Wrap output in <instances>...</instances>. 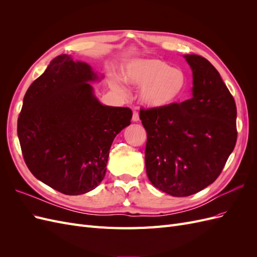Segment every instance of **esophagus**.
I'll list each match as a JSON object with an SVG mask.
<instances>
[{"label":"esophagus","mask_w":257,"mask_h":257,"mask_svg":"<svg viewBox=\"0 0 257 257\" xmlns=\"http://www.w3.org/2000/svg\"><path fill=\"white\" fill-rule=\"evenodd\" d=\"M132 120H133L134 122L139 121V113H138L137 110H134V111H133V116H132Z\"/></svg>","instance_id":"esophagus-1"}]
</instances>
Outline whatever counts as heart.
<instances>
[{
    "mask_svg": "<svg viewBox=\"0 0 257 257\" xmlns=\"http://www.w3.org/2000/svg\"><path fill=\"white\" fill-rule=\"evenodd\" d=\"M130 83L143 87L141 97L149 107L162 108L173 105L181 98L186 89V75L158 59H145L133 62L125 71Z\"/></svg>",
    "mask_w": 257,
    "mask_h": 257,
    "instance_id": "1",
    "label": "heart"
}]
</instances>
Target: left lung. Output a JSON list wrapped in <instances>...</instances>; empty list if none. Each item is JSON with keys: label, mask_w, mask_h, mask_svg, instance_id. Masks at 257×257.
I'll use <instances>...</instances> for the list:
<instances>
[{"label": "left lung", "mask_w": 257, "mask_h": 257, "mask_svg": "<svg viewBox=\"0 0 257 257\" xmlns=\"http://www.w3.org/2000/svg\"><path fill=\"white\" fill-rule=\"evenodd\" d=\"M184 58L193 71V96L167 107H142L139 113L148 178L177 197L214 182L237 142L236 103L219 72L204 57Z\"/></svg>", "instance_id": "obj_1"}]
</instances>
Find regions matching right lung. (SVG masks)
Listing matches in <instances>:
<instances>
[{
  "label": "right lung",
  "instance_id": "obj_1",
  "mask_svg": "<svg viewBox=\"0 0 257 257\" xmlns=\"http://www.w3.org/2000/svg\"><path fill=\"white\" fill-rule=\"evenodd\" d=\"M96 79L90 65L61 54L30 85L18 116L30 172L65 195L102 182L113 139L131 124L128 107L104 106L93 95L89 81Z\"/></svg>",
  "mask_w": 257,
  "mask_h": 257
}]
</instances>
